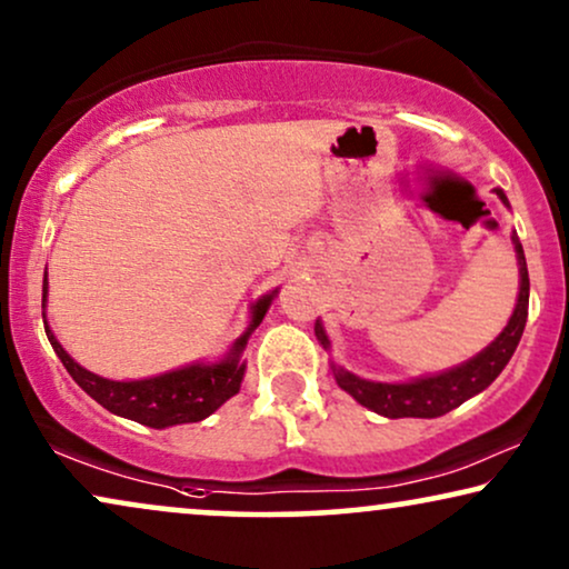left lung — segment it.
<instances>
[{
    "instance_id": "obj_1",
    "label": "left lung",
    "mask_w": 569,
    "mask_h": 569,
    "mask_svg": "<svg viewBox=\"0 0 569 569\" xmlns=\"http://www.w3.org/2000/svg\"><path fill=\"white\" fill-rule=\"evenodd\" d=\"M499 200L507 206V197L502 189H497ZM515 252H518V264H520V293L518 305H515V312L507 322V328L499 332L495 343L483 348V351L476 356V359L460 363V367L450 369V372L423 377V380L406 382V385H388V382H367L359 380V377L343 372V369H336V380L340 388H343L348 396H353L361 406L372 408L375 413L388 416V419H435V416H442L466 403L468 398H473L476 392L489 388L491 382L497 380V375L502 372L515 353V348L520 343L522 328H526L528 317V264L526 254H522V244L518 233H512ZM317 338L320 343L328 348V336H325L322 325H315Z\"/></svg>"
}]
</instances>
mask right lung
<instances>
[{
  "mask_svg": "<svg viewBox=\"0 0 569 569\" xmlns=\"http://www.w3.org/2000/svg\"><path fill=\"white\" fill-rule=\"evenodd\" d=\"M276 297V291L270 297H262L252 309V325L233 343V351L221 363H194V367L177 369V372L150 377V380L138 382H113L103 380L88 369H82L78 361L70 359V353L59 346V340L51 336L47 325V336L51 340L59 359H62L64 369L72 375V380L88 392L90 398L98 400L106 411L124 416L146 427L163 429L173 427V423H192L202 421L206 416L216 411L218 406H223L231 396H237L241 388V377H244V361H241V351H244L249 332L262 322L264 312H268L270 301ZM43 301H47V280H43Z\"/></svg>",
  "mask_w": 569,
  "mask_h": 569,
  "instance_id": "1",
  "label": "right lung"
}]
</instances>
